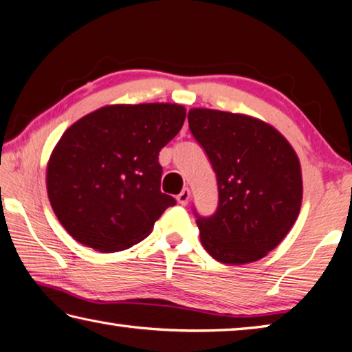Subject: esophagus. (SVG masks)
<instances>
[{"instance_id": "34e87169", "label": "esophagus", "mask_w": 352, "mask_h": 352, "mask_svg": "<svg viewBox=\"0 0 352 352\" xmlns=\"http://www.w3.org/2000/svg\"><path fill=\"white\" fill-rule=\"evenodd\" d=\"M177 199H178V203L186 206V204L189 203V199H190V190H189L188 188H184V189L180 192V195L177 197Z\"/></svg>"}]
</instances>
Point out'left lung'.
I'll use <instances>...</instances> for the list:
<instances>
[{
    "instance_id": "obj_1",
    "label": "left lung",
    "mask_w": 352,
    "mask_h": 352,
    "mask_svg": "<svg viewBox=\"0 0 352 352\" xmlns=\"http://www.w3.org/2000/svg\"><path fill=\"white\" fill-rule=\"evenodd\" d=\"M189 128L212 163L218 209L197 215L201 244L230 265L259 261L278 247L299 217V157L276 128L256 117L192 108Z\"/></svg>"
}]
</instances>
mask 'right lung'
Wrapping results in <instances>:
<instances>
[{
  "instance_id": "1",
  "label": "right lung",
  "mask_w": 352,
  "mask_h": 352,
  "mask_svg": "<svg viewBox=\"0 0 352 352\" xmlns=\"http://www.w3.org/2000/svg\"><path fill=\"white\" fill-rule=\"evenodd\" d=\"M186 119L178 103H116L68 128L47 163V194L64 229L102 253L129 249L175 199L160 190L158 153Z\"/></svg>"
}]
</instances>
